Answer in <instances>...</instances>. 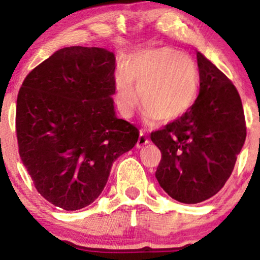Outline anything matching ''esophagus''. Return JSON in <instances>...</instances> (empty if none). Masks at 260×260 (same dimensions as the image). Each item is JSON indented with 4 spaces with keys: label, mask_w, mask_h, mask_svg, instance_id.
<instances>
[{
    "label": "esophagus",
    "mask_w": 260,
    "mask_h": 260,
    "mask_svg": "<svg viewBox=\"0 0 260 260\" xmlns=\"http://www.w3.org/2000/svg\"><path fill=\"white\" fill-rule=\"evenodd\" d=\"M149 143V139H148V137L145 136L144 133L143 132H140V134H139V138H138V142H137V148H142V147H144L145 144H148Z\"/></svg>",
    "instance_id": "34e87169"
}]
</instances>
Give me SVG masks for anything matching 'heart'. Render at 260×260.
<instances>
[{
  "label": "heart",
  "mask_w": 260,
  "mask_h": 260,
  "mask_svg": "<svg viewBox=\"0 0 260 260\" xmlns=\"http://www.w3.org/2000/svg\"><path fill=\"white\" fill-rule=\"evenodd\" d=\"M199 80L196 66L176 50H142L123 63V72L115 78V99L118 110L131 117L139 105L145 118L155 123L174 122L186 115L198 95Z\"/></svg>",
  "instance_id": "b5f03b06"
}]
</instances>
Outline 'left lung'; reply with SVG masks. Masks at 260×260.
<instances>
[{
	"mask_svg": "<svg viewBox=\"0 0 260 260\" xmlns=\"http://www.w3.org/2000/svg\"><path fill=\"white\" fill-rule=\"evenodd\" d=\"M201 88L189 111L150 134L160 149L155 177L171 198L197 204L215 196L234 171L246 140V120L236 86L197 52Z\"/></svg>",
	"mask_w": 260,
	"mask_h": 260,
	"instance_id": "8db88e82",
	"label": "left lung"
}]
</instances>
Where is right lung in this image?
I'll return each instance as SVG.
<instances>
[{
	"mask_svg": "<svg viewBox=\"0 0 260 260\" xmlns=\"http://www.w3.org/2000/svg\"><path fill=\"white\" fill-rule=\"evenodd\" d=\"M116 58L101 47H63L19 89L16 132L23 165L40 196L63 210L91 204L113 161L136 145L138 128L116 117Z\"/></svg>",
	"mask_w": 260,
	"mask_h": 260,
	"instance_id": "1",
	"label": "right lung"
}]
</instances>
